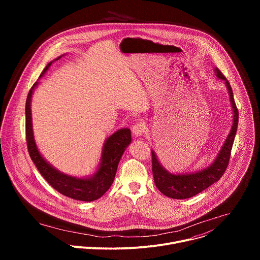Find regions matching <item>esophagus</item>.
Listing matches in <instances>:
<instances>
[{
    "instance_id": "1",
    "label": "esophagus",
    "mask_w": 260,
    "mask_h": 260,
    "mask_svg": "<svg viewBox=\"0 0 260 260\" xmlns=\"http://www.w3.org/2000/svg\"><path fill=\"white\" fill-rule=\"evenodd\" d=\"M144 124L142 122H137L133 125L132 127V132H133V135L136 137V138H140L143 134H144Z\"/></svg>"
}]
</instances>
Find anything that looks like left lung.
<instances>
[{
    "instance_id": "obj_1",
    "label": "left lung",
    "mask_w": 260,
    "mask_h": 260,
    "mask_svg": "<svg viewBox=\"0 0 260 260\" xmlns=\"http://www.w3.org/2000/svg\"><path fill=\"white\" fill-rule=\"evenodd\" d=\"M214 73L218 79L223 80L228 88L231 106L233 108V125L230 131L228 138L225 139L223 145L221 146L219 152L217 153L213 162L207 168L190 172V173H179L174 174L169 172L166 168L162 167L154 150H151L152 153V173L154 178L155 186L158 190L168 198L176 200H184L192 198L203 190L207 189L212 184L217 182L223 173L225 172L230 157L235 137L237 134L238 122H239V112L234 100L233 89L228 79L222 75L221 72L215 68Z\"/></svg>"
}]
</instances>
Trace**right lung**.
I'll return each instance as SVG.
<instances>
[{
    "label": "right lung",
    "instance_id": "right-lung-1",
    "mask_svg": "<svg viewBox=\"0 0 260 260\" xmlns=\"http://www.w3.org/2000/svg\"><path fill=\"white\" fill-rule=\"evenodd\" d=\"M64 54L50 61L43 70L39 79L50 68L53 61L58 60ZM39 81L35 82L28 91L25 103V135L29 156L43 178L59 193L76 201L92 202L101 197L112 185L120 158L132 142L129 128H120L105 140L101 161L94 174L86 177H76L64 174L49 164L40 153L35 142L31 121V96Z\"/></svg>",
    "mask_w": 260,
    "mask_h": 260
}]
</instances>
